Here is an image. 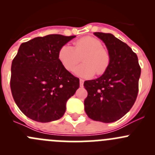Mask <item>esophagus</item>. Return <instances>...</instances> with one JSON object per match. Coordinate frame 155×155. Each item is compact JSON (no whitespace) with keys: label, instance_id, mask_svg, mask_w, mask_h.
Segmentation results:
<instances>
[{"label":"esophagus","instance_id":"esophagus-1","mask_svg":"<svg viewBox=\"0 0 155 155\" xmlns=\"http://www.w3.org/2000/svg\"><path fill=\"white\" fill-rule=\"evenodd\" d=\"M79 85H80V87H82L84 85V80L83 79H79Z\"/></svg>","mask_w":155,"mask_h":155}]
</instances>
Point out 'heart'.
<instances>
[{
  "instance_id": "heart-1",
  "label": "heart",
  "mask_w": 155,
  "mask_h": 155,
  "mask_svg": "<svg viewBox=\"0 0 155 155\" xmlns=\"http://www.w3.org/2000/svg\"><path fill=\"white\" fill-rule=\"evenodd\" d=\"M83 63L75 69L77 76L91 78L95 74L101 76L106 73L110 64V54L103 43L96 37H84L74 42V46L66 44L60 48L58 54L59 61L67 70L73 71L80 61Z\"/></svg>"
}]
</instances>
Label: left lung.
Listing matches in <instances>:
<instances>
[{"label":"left lung","instance_id":"left-lung-1","mask_svg":"<svg viewBox=\"0 0 155 155\" xmlns=\"http://www.w3.org/2000/svg\"><path fill=\"white\" fill-rule=\"evenodd\" d=\"M110 54V64L101 77L84 82L87 96L84 101L87 116L110 123L122 118L132 108L139 91L141 68L137 54L111 34L94 33Z\"/></svg>","mask_w":155,"mask_h":155}]
</instances>
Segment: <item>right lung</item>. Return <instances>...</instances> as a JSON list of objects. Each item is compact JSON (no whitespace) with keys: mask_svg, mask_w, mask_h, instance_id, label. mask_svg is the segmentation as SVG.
<instances>
[{"mask_svg":"<svg viewBox=\"0 0 155 155\" xmlns=\"http://www.w3.org/2000/svg\"><path fill=\"white\" fill-rule=\"evenodd\" d=\"M76 36L49 34L21 43L11 66L12 97L27 117L39 122L61 118L79 87V78L59 61L60 48Z\"/></svg>","mask_w":155,"mask_h":155,"instance_id":"add662e5","label":"right lung"}]
</instances>
